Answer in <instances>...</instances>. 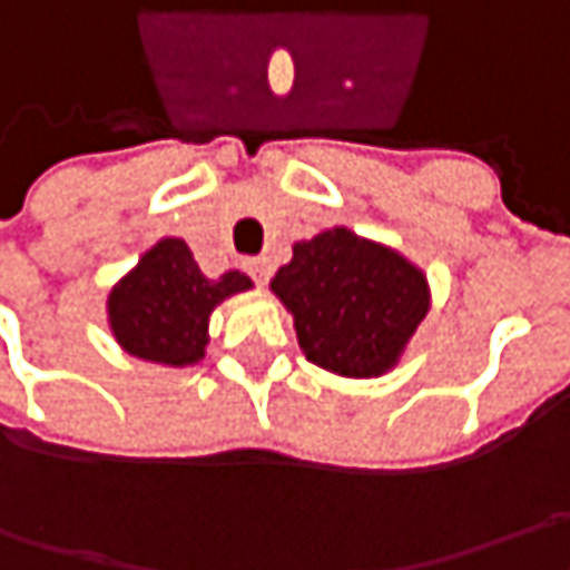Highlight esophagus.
Wrapping results in <instances>:
<instances>
[{"label": "esophagus", "instance_id": "obj_1", "mask_svg": "<svg viewBox=\"0 0 570 570\" xmlns=\"http://www.w3.org/2000/svg\"><path fill=\"white\" fill-rule=\"evenodd\" d=\"M244 269L250 273V278L256 285H266L269 278H273V263L266 259V256H256V259H247L244 263Z\"/></svg>", "mask_w": 570, "mask_h": 570}]
</instances>
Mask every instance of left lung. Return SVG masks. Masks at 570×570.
Instances as JSON below:
<instances>
[{
	"label": "left lung",
	"instance_id": "1",
	"mask_svg": "<svg viewBox=\"0 0 570 570\" xmlns=\"http://www.w3.org/2000/svg\"><path fill=\"white\" fill-rule=\"evenodd\" d=\"M269 288L295 317L307 362L340 377L393 371L431 307L419 266L348 228L297 240Z\"/></svg>",
	"mask_w": 570,
	"mask_h": 570
}]
</instances>
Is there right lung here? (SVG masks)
<instances>
[{"mask_svg":"<svg viewBox=\"0 0 570 570\" xmlns=\"http://www.w3.org/2000/svg\"><path fill=\"white\" fill-rule=\"evenodd\" d=\"M247 288L253 282L237 269L206 278L187 240L165 237L114 285L107 297L110 333L122 352L142 362L187 367L206 358L212 311Z\"/></svg>","mask_w":570,"mask_h":570,"instance_id":"1","label":"right lung"}]
</instances>
